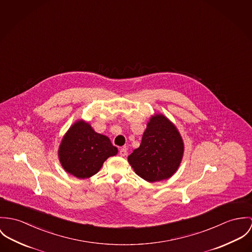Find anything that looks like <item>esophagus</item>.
<instances>
[{
    "mask_svg": "<svg viewBox=\"0 0 252 252\" xmlns=\"http://www.w3.org/2000/svg\"><path fill=\"white\" fill-rule=\"evenodd\" d=\"M119 154H120V156H121V157H126V156L127 155V151H126V149L123 148V149H121V150H120Z\"/></svg>",
    "mask_w": 252,
    "mask_h": 252,
    "instance_id": "1",
    "label": "esophagus"
}]
</instances>
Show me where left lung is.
Returning <instances> with one entry per match:
<instances>
[{
  "label": "left lung",
  "mask_w": 252,
  "mask_h": 252,
  "mask_svg": "<svg viewBox=\"0 0 252 252\" xmlns=\"http://www.w3.org/2000/svg\"><path fill=\"white\" fill-rule=\"evenodd\" d=\"M185 146L176 126L162 114L150 118L139 148L127 158L134 172L147 182L171 178L180 166Z\"/></svg>",
  "instance_id": "obj_1"
}]
</instances>
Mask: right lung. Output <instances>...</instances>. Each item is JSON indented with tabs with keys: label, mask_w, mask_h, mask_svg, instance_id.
Listing matches in <instances>:
<instances>
[{
	"label": "right lung",
	"mask_w": 252,
	"mask_h": 252,
	"mask_svg": "<svg viewBox=\"0 0 252 252\" xmlns=\"http://www.w3.org/2000/svg\"><path fill=\"white\" fill-rule=\"evenodd\" d=\"M118 154L110 139L94 130L83 120L75 122L65 132L59 146L58 156L65 172L86 179L96 174L103 162Z\"/></svg>",
	"instance_id": "add662e5"
}]
</instances>
